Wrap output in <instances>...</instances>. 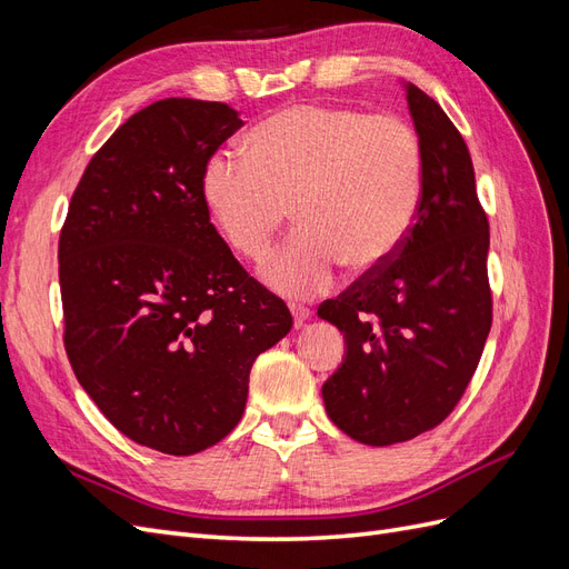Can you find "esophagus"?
Here are the masks:
<instances>
[{"label": "esophagus", "mask_w": 569, "mask_h": 569, "mask_svg": "<svg viewBox=\"0 0 569 569\" xmlns=\"http://www.w3.org/2000/svg\"><path fill=\"white\" fill-rule=\"evenodd\" d=\"M289 311H291V316H295V325H297V327L306 325L308 316H311V311H308V308L301 306V303H289Z\"/></svg>", "instance_id": "obj_1"}]
</instances>
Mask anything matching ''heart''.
Listing matches in <instances>:
<instances>
[{"label": "heart", "instance_id": "heart-1", "mask_svg": "<svg viewBox=\"0 0 569 569\" xmlns=\"http://www.w3.org/2000/svg\"><path fill=\"white\" fill-rule=\"evenodd\" d=\"M247 153H216L201 192L222 239L253 261L268 253L295 209L299 232L261 270L282 295H320L339 266L377 272L412 230L422 147L399 116L297 104L258 123Z\"/></svg>", "mask_w": 569, "mask_h": 569}]
</instances>
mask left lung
Returning <instances> with one entry per match:
<instances>
[{"label": "left lung", "mask_w": 569, "mask_h": 569, "mask_svg": "<svg viewBox=\"0 0 569 569\" xmlns=\"http://www.w3.org/2000/svg\"><path fill=\"white\" fill-rule=\"evenodd\" d=\"M422 147L420 209L391 261L318 316L339 327L347 356L322 385L330 420L368 446L401 443L451 416L491 330L489 218L462 134L437 101L406 84Z\"/></svg>", "instance_id": "8db88e82"}]
</instances>
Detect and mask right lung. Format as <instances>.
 Instances as JSON below:
<instances>
[{"instance_id": "right-lung-1", "label": "right lung", "mask_w": 569, "mask_h": 569, "mask_svg": "<svg viewBox=\"0 0 569 569\" xmlns=\"http://www.w3.org/2000/svg\"><path fill=\"white\" fill-rule=\"evenodd\" d=\"M242 126L222 101L137 111L84 168L59 237L78 382L118 432L168 456L232 432L253 360L295 325L222 242L201 192L206 163Z\"/></svg>"}]
</instances>
